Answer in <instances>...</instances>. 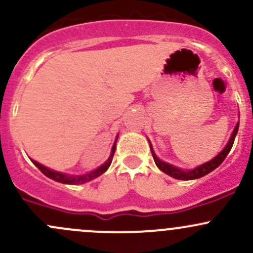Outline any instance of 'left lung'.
Instances as JSON below:
<instances>
[{"label":"left lung","mask_w":253,"mask_h":253,"mask_svg":"<svg viewBox=\"0 0 253 253\" xmlns=\"http://www.w3.org/2000/svg\"><path fill=\"white\" fill-rule=\"evenodd\" d=\"M238 128H239V122H238L237 126H235L234 131H233V133H232V137H230V139L228 141V144L226 145V148L222 150L220 154H218L215 158H212L211 161H209V162L204 163V165H202V166H199V167L192 169V170H182V169H179V168L174 167V166H170V165H168V163L163 162V161H161L160 158H157V156L154 154V151H152V149H151L152 157H154V161H155V163H156L157 167L160 168L163 173L168 174V175H170L171 177H175V179H179V180L198 179V177H202V176L207 175V174H209L210 171H212L213 169L217 168L218 166L223 162L224 158L227 157V155L229 154L230 149H232L233 143H234V139H235V135H237V133H238Z\"/></svg>","instance_id":"1"}]
</instances>
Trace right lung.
<instances>
[{
	"instance_id": "add662e5",
	"label": "right lung",
	"mask_w": 253,
	"mask_h": 253,
	"mask_svg": "<svg viewBox=\"0 0 253 253\" xmlns=\"http://www.w3.org/2000/svg\"><path fill=\"white\" fill-rule=\"evenodd\" d=\"M116 143V141H115ZM115 149H116V144H114L113 149H112V154H110L109 158H108L107 162L104 163V165H102L101 167H98L96 169V170L91 171V173L88 174H84V175H67V174H63V173H59V171H55V170H51V169L44 167V166H42L41 163L36 162V161L32 160L33 165L36 166L42 173L44 174L45 176L50 177V179L55 180V181H59V182H62V184H69V185H79V184H84V182H87V181H91V180H93L95 177L99 176L101 174H103L105 170H107L108 168H109L110 163H112L113 161V157H114V152H115Z\"/></svg>"
}]
</instances>
